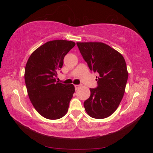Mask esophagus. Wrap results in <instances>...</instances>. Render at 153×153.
<instances>
[{
  "label": "esophagus",
  "instance_id": "obj_1",
  "mask_svg": "<svg viewBox=\"0 0 153 153\" xmlns=\"http://www.w3.org/2000/svg\"><path fill=\"white\" fill-rule=\"evenodd\" d=\"M80 87V85H75V89H78V88Z\"/></svg>",
  "mask_w": 153,
  "mask_h": 153
}]
</instances>
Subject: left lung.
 I'll list each match as a JSON object with an SVG mask.
<instances>
[{
    "label": "left lung",
    "mask_w": 153,
    "mask_h": 153,
    "mask_svg": "<svg viewBox=\"0 0 153 153\" xmlns=\"http://www.w3.org/2000/svg\"><path fill=\"white\" fill-rule=\"evenodd\" d=\"M91 71L99 73L98 87L90 89L91 96L84 101L87 114L94 119L112 115L121 103L125 92L128 73L123 55L101 42L76 43Z\"/></svg>",
    "instance_id": "8db88e82"
}]
</instances>
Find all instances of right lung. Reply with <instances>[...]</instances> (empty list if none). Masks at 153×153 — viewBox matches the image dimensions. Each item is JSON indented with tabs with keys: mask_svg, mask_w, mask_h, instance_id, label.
I'll use <instances>...</instances> for the list:
<instances>
[{
	"mask_svg": "<svg viewBox=\"0 0 153 153\" xmlns=\"http://www.w3.org/2000/svg\"><path fill=\"white\" fill-rule=\"evenodd\" d=\"M75 46L67 40L48 41L34 50L27 62L25 82L31 103L41 115L55 120L66 114L75 87L56 81L65 55Z\"/></svg>",
	"mask_w": 153,
	"mask_h": 153,
	"instance_id": "add662e5",
	"label": "right lung"
}]
</instances>
